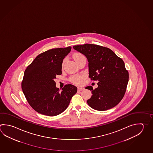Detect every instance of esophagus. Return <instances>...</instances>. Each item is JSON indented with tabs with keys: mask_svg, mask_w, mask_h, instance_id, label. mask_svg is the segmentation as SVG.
I'll use <instances>...</instances> for the list:
<instances>
[{
	"mask_svg": "<svg viewBox=\"0 0 153 153\" xmlns=\"http://www.w3.org/2000/svg\"><path fill=\"white\" fill-rule=\"evenodd\" d=\"M77 89H78V91H82V90L84 89V88H82V87H78Z\"/></svg>",
	"mask_w": 153,
	"mask_h": 153,
	"instance_id": "34e87169",
	"label": "esophagus"
}]
</instances>
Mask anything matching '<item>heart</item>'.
<instances>
[{"label": "heart", "instance_id": "b5f03b06", "mask_svg": "<svg viewBox=\"0 0 153 153\" xmlns=\"http://www.w3.org/2000/svg\"><path fill=\"white\" fill-rule=\"evenodd\" d=\"M84 56L83 55L81 54L80 53H76L74 55V58L75 61H77L78 59L81 57ZM83 75H77V76H74L70 78V81L75 84H81L83 80Z\"/></svg>", "mask_w": 153, "mask_h": 153}]
</instances>
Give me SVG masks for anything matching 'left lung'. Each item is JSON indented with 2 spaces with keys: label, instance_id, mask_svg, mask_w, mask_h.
<instances>
[{
  "label": "left lung",
  "instance_id": "obj_1",
  "mask_svg": "<svg viewBox=\"0 0 153 153\" xmlns=\"http://www.w3.org/2000/svg\"><path fill=\"white\" fill-rule=\"evenodd\" d=\"M73 48L87 57L89 77L98 81L95 89L91 86L85 88L92 94L87 103L98 111L115 107L123 97L129 81L124 62L111 50L103 46L86 44Z\"/></svg>",
  "mask_w": 153,
  "mask_h": 153
}]
</instances>
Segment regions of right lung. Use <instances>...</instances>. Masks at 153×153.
<instances>
[{
	"instance_id": "obj_1",
	"label": "right lung",
	"mask_w": 153,
	"mask_h": 153,
	"mask_svg": "<svg viewBox=\"0 0 153 153\" xmlns=\"http://www.w3.org/2000/svg\"><path fill=\"white\" fill-rule=\"evenodd\" d=\"M71 47L49 50L38 55L26 68L22 89L29 104L37 113L54 116L63 113L68 107L77 88L66 84L62 91L54 79L62 74L63 59Z\"/></svg>"
}]
</instances>
